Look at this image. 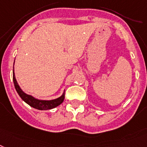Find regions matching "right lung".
<instances>
[{"mask_svg":"<svg viewBox=\"0 0 147 147\" xmlns=\"http://www.w3.org/2000/svg\"><path fill=\"white\" fill-rule=\"evenodd\" d=\"M13 83H14L15 88L18 94L19 95V96L22 98V99L24 102H25L27 104L29 105L30 106H31L33 108H36L38 110H50L52 108H55L60 105L64 100L65 98V92L63 93L61 96L59 98H55V99H52V100H39L37 98H34V96H32L30 95L26 94L25 92L22 91V89L20 88L18 84L17 83V81L15 77V72H14V65H13Z\"/></svg>","mask_w":147,"mask_h":147,"instance_id":"obj_1","label":"right lung"}]
</instances>
